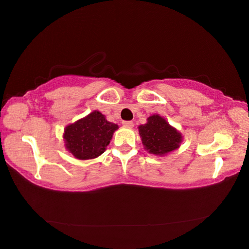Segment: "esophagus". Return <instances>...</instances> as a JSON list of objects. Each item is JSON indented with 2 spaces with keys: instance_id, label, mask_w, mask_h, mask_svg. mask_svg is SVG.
Wrapping results in <instances>:
<instances>
[{
  "instance_id": "esophagus-1",
  "label": "esophagus",
  "mask_w": 249,
  "mask_h": 249,
  "mask_svg": "<svg viewBox=\"0 0 249 249\" xmlns=\"http://www.w3.org/2000/svg\"><path fill=\"white\" fill-rule=\"evenodd\" d=\"M123 125L125 126V127H128V128H132L134 126V123L132 121H124L123 122Z\"/></svg>"
}]
</instances>
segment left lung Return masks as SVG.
Instances as JSON below:
<instances>
[{
  "instance_id": "obj_1",
  "label": "left lung",
  "mask_w": 249,
  "mask_h": 249,
  "mask_svg": "<svg viewBox=\"0 0 249 249\" xmlns=\"http://www.w3.org/2000/svg\"><path fill=\"white\" fill-rule=\"evenodd\" d=\"M142 142L149 154L165 156L179 148L182 135L158 114L147 119V123L138 126Z\"/></svg>"
}]
</instances>
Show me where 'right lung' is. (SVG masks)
<instances>
[{"label":"right lung","mask_w":249,"mask_h":249,"mask_svg":"<svg viewBox=\"0 0 249 249\" xmlns=\"http://www.w3.org/2000/svg\"><path fill=\"white\" fill-rule=\"evenodd\" d=\"M117 128L119 126L107 121L102 113L93 111L67 126L64 133L65 146L74 158L94 159L104 153Z\"/></svg>","instance_id":"obj_1"}]
</instances>
